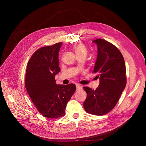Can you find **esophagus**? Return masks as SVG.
Returning a JSON list of instances; mask_svg holds the SVG:
<instances>
[{
    "mask_svg": "<svg viewBox=\"0 0 146 146\" xmlns=\"http://www.w3.org/2000/svg\"><path fill=\"white\" fill-rule=\"evenodd\" d=\"M76 87H77V90L78 91V90H82V87H81V86L79 84H76Z\"/></svg>",
    "mask_w": 146,
    "mask_h": 146,
    "instance_id": "esophagus-1",
    "label": "esophagus"
}]
</instances>
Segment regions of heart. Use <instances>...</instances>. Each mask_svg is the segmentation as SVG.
<instances>
[{
  "mask_svg": "<svg viewBox=\"0 0 146 146\" xmlns=\"http://www.w3.org/2000/svg\"><path fill=\"white\" fill-rule=\"evenodd\" d=\"M73 50L77 56H86L87 54V49L86 46L83 43H77L73 46Z\"/></svg>",
  "mask_w": 146,
  "mask_h": 146,
  "instance_id": "1",
  "label": "heart"
}]
</instances>
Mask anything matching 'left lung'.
I'll return each instance as SVG.
<instances>
[{
    "mask_svg": "<svg viewBox=\"0 0 146 146\" xmlns=\"http://www.w3.org/2000/svg\"><path fill=\"white\" fill-rule=\"evenodd\" d=\"M97 44V60L92 73L100 83L96 90L83 87L87 98L83 103L85 111L95 115L109 113L118 102L127 84L126 67L119 50L102 38L94 40Z\"/></svg>",
    "mask_w": 146,
    "mask_h": 146,
    "instance_id": "1",
    "label": "left lung"
}]
</instances>
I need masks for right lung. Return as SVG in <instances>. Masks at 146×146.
<instances>
[{"mask_svg":"<svg viewBox=\"0 0 146 146\" xmlns=\"http://www.w3.org/2000/svg\"><path fill=\"white\" fill-rule=\"evenodd\" d=\"M62 42L36 50L27 65L25 87L33 104L44 117L65 115L67 102L76 90L73 83L57 84L55 76L60 71L59 52Z\"/></svg>","mask_w":146,"mask_h":146,"instance_id":"right-lung-1","label":"right lung"}]
</instances>
